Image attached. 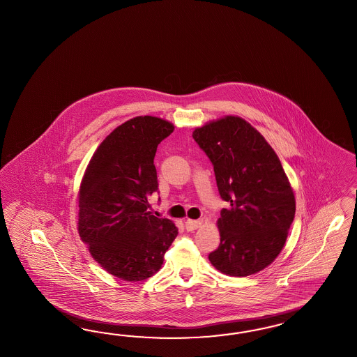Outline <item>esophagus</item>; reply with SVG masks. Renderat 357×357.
<instances>
[{"label": "esophagus", "instance_id": "obj_1", "mask_svg": "<svg viewBox=\"0 0 357 357\" xmlns=\"http://www.w3.org/2000/svg\"><path fill=\"white\" fill-rule=\"evenodd\" d=\"M201 225H202V220H192V219H187L185 220L187 231H195V229L200 228Z\"/></svg>", "mask_w": 357, "mask_h": 357}]
</instances>
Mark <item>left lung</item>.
I'll return each mask as SVG.
<instances>
[{
  "instance_id": "left-lung-1",
  "label": "left lung",
  "mask_w": 357,
  "mask_h": 357,
  "mask_svg": "<svg viewBox=\"0 0 357 357\" xmlns=\"http://www.w3.org/2000/svg\"><path fill=\"white\" fill-rule=\"evenodd\" d=\"M214 166L218 191L229 204L217 225L220 243L209 261L245 278L278 258L296 215V197L276 152L237 116L208 122L192 134Z\"/></svg>"
}]
</instances>
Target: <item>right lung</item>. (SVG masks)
<instances>
[{
	"label": "right lung",
	"instance_id": "add662e5",
	"mask_svg": "<svg viewBox=\"0 0 357 357\" xmlns=\"http://www.w3.org/2000/svg\"><path fill=\"white\" fill-rule=\"evenodd\" d=\"M173 130L153 116L123 122L100 143L79 185V237L100 267L123 281L155 275L178 235L170 219L149 211L158 190L157 146Z\"/></svg>",
	"mask_w": 357,
	"mask_h": 357
}]
</instances>
